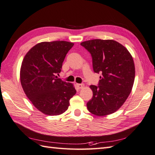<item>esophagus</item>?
<instances>
[{"label": "esophagus", "mask_w": 155, "mask_h": 155, "mask_svg": "<svg viewBox=\"0 0 155 155\" xmlns=\"http://www.w3.org/2000/svg\"><path fill=\"white\" fill-rule=\"evenodd\" d=\"M76 85H77V87H78V89H80L84 87V85L83 84H77Z\"/></svg>", "instance_id": "esophagus-1"}]
</instances>
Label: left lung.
<instances>
[{
	"label": "left lung",
	"mask_w": 155,
	"mask_h": 155,
	"mask_svg": "<svg viewBox=\"0 0 155 155\" xmlns=\"http://www.w3.org/2000/svg\"><path fill=\"white\" fill-rule=\"evenodd\" d=\"M80 45L91 55L94 72L101 74L98 85L90 86L93 95L87 103L88 110L100 116L112 114L122 107L133 87V58L114 40L93 39Z\"/></svg>",
	"instance_id": "left-lung-1"
}]
</instances>
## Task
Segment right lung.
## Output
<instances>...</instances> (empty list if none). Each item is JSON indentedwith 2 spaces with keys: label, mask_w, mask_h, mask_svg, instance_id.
<instances>
[{
  "label": "right lung",
  "mask_w": 155,
  "mask_h": 155,
  "mask_svg": "<svg viewBox=\"0 0 155 155\" xmlns=\"http://www.w3.org/2000/svg\"><path fill=\"white\" fill-rule=\"evenodd\" d=\"M74 43L64 41L42 42L28 51L20 70V81L26 96L44 114H62L76 90L58 78L66 55Z\"/></svg>",
  "instance_id": "obj_1"
}]
</instances>
